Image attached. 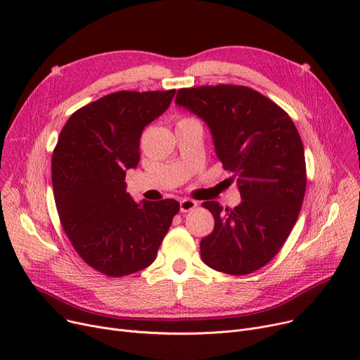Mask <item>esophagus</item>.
Masks as SVG:
<instances>
[{"instance_id":"1","label":"esophagus","mask_w":360,"mask_h":360,"mask_svg":"<svg viewBox=\"0 0 360 360\" xmlns=\"http://www.w3.org/2000/svg\"><path fill=\"white\" fill-rule=\"evenodd\" d=\"M197 207V201H194V200H190V198H184V200H181L179 201V209H181V212L182 213H188V212H191V210H194Z\"/></svg>"}]
</instances>
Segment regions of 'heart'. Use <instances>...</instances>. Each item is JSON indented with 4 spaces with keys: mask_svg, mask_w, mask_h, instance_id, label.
<instances>
[{
    "mask_svg": "<svg viewBox=\"0 0 360 360\" xmlns=\"http://www.w3.org/2000/svg\"><path fill=\"white\" fill-rule=\"evenodd\" d=\"M185 120H190V118H185ZM182 121H184V120H182Z\"/></svg>",
    "mask_w": 360,
    "mask_h": 360,
    "instance_id": "b5f03b06",
    "label": "heart"
}]
</instances>
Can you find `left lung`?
Wrapping results in <instances>:
<instances>
[{
	"instance_id": "left-lung-1",
	"label": "left lung",
	"mask_w": 360,
	"mask_h": 360,
	"mask_svg": "<svg viewBox=\"0 0 360 360\" xmlns=\"http://www.w3.org/2000/svg\"><path fill=\"white\" fill-rule=\"evenodd\" d=\"M178 106L210 128L216 156L240 193L235 209L205 201L214 229L201 239L213 270L243 276L270 262L290 235L307 188L305 151L288 113L247 86L178 90Z\"/></svg>"
}]
</instances>
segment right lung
<instances>
[{
    "label": "right lung",
    "mask_w": 360,
    "mask_h": 360,
    "mask_svg": "<svg viewBox=\"0 0 360 360\" xmlns=\"http://www.w3.org/2000/svg\"><path fill=\"white\" fill-rule=\"evenodd\" d=\"M176 90L117 91L75 110L52 155L56 210L74 250L99 273L122 277L148 267L174 216L175 200L136 202L125 174L140 162L146 125Z\"/></svg>",
    "instance_id": "right-lung-1"
}]
</instances>
